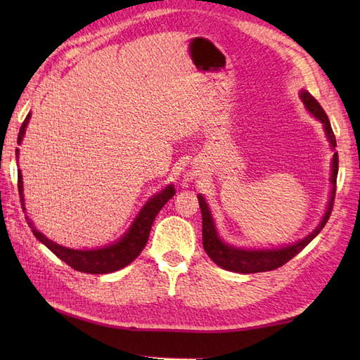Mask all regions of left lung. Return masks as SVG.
<instances>
[{
    "instance_id": "8db88e82",
    "label": "left lung",
    "mask_w": 360,
    "mask_h": 360,
    "mask_svg": "<svg viewBox=\"0 0 360 360\" xmlns=\"http://www.w3.org/2000/svg\"><path fill=\"white\" fill-rule=\"evenodd\" d=\"M300 98L312 116L323 124L325 134L331 143V148L334 150L338 147V143H335V136L333 133L330 119H328L326 112L323 111V108L320 106V103L316 101V98L308 93V91H302ZM338 172H339V156H338V151H335L333 156V164H331V186H333L331 196L322 221H320V224L307 236V238L280 249H241V248L231 246V244H226L219 238V235L217 232V227H215V223H213L207 202H205L202 195H198V201H200V207L202 213V246H204L205 254L212 258L213 263H217L218 266L223 267V269L240 272V274L274 271L277 269V267L286 264L290 258H294L298 252L303 250L312 240L316 238V236L320 233V231L325 227L326 221L330 219V215L333 212L334 196H335Z\"/></svg>"
}]
</instances>
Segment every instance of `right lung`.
<instances>
[{
  "label": "right lung",
  "instance_id": "add662e5",
  "mask_svg": "<svg viewBox=\"0 0 360 360\" xmlns=\"http://www.w3.org/2000/svg\"><path fill=\"white\" fill-rule=\"evenodd\" d=\"M29 119H30V112L27 114L20 128L18 143H21L22 137H25ZM17 156H18V150H17ZM18 193H20L22 212H26L25 195H22V176L20 170H18ZM173 196H174V187L167 186L162 192H159L153 198H150L147 204L141 209L139 215H137L136 219L133 221V224L129 226L127 233L122 236V238H119V241L101 249L77 250V249L60 246V244L46 238L41 232H38L34 227L32 221L29 219V217H26V219H27L29 227L32 229L35 238L38 241H41L44 246L52 252V254H56L60 259H62V262H65L68 266H71L72 269L79 272H86V274H110L128 266L134 258L139 257L142 249L145 248V244L148 241L153 221H155L156 215L167 204V201L172 200Z\"/></svg>",
  "mask_w": 360,
  "mask_h": 360
}]
</instances>
